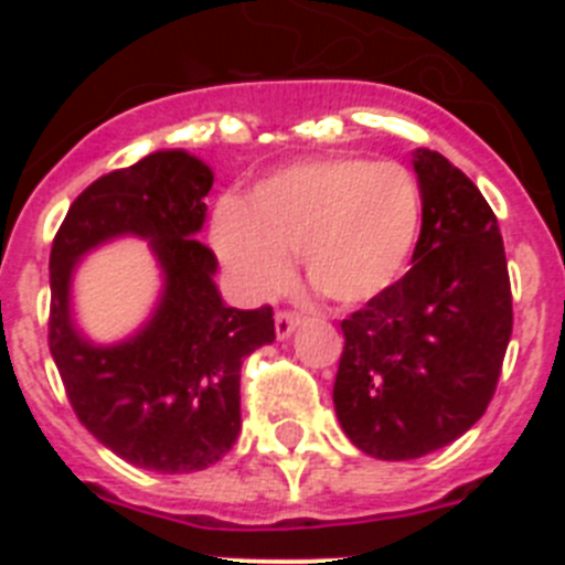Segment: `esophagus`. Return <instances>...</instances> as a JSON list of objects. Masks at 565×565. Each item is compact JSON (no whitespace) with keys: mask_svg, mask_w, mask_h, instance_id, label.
<instances>
[{"mask_svg":"<svg viewBox=\"0 0 565 565\" xmlns=\"http://www.w3.org/2000/svg\"><path fill=\"white\" fill-rule=\"evenodd\" d=\"M297 326H299V317L291 311H277V317H274V331H277L279 339L291 337V331Z\"/></svg>","mask_w":565,"mask_h":565,"instance_id":"1","label":"esophagus"}]
</instances>
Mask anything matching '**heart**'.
Masks as SVG:
<instances>
[{
  "instance_id": "obj_1",
  "label": "heart",
  "mask_w": 565,
  "mask_h": 565,
  "mask_svg": "<svg viewBox=\"0 0 565 565\" xmlns=\"http://www.w3.org/2000/svg\"><path fill=\"white\" fill-rule=\"evenodd\" d=\"M422 192L396 161L317 158L279 169L214 221V246L248 297L286 286L302 257L308 286L333 306L367 302L402 271L416 243Z\"/></svg>"
}]
</instances>
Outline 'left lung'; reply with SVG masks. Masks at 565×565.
<instances>
[{
	"label": "left lung",
	"mask_w": 565,
	"mask_h": 565,
	"mask_svg": "<svg viewBox=\"0 0 565 565\" xmlns=\"http://www.w3.org/2000/svg\"><path fill=\"white\" fill-rule=\"evenodd\" d=\"M422 234L411 271L342 319L333 407L344 436L411 461L472 427L495 396L512 337L498 217L444 154L418 149Z\"/></svg>",
	"instance_id": "left-lung-1"
}]
</instances>
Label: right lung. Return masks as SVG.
Wrapping results in <instances>:
<instances>
[{"mask_svg": "<svg viewBox=\"0 0 565 565\" xmlns=\"http://www.w3.org/2000/svg\"><path fill=\"white\" fill-rule=\"evenodd\" d=\"M214 174L183 149L147 154L78 194L50 252V353L78 422L104 447L152 472H198L239 433V364L274 342L271 306L228 308L217 257L198 239ZM121 233L153 239L164 294L132 340L93 345L68 319V277L89 247Z\"/></svg>", "mask_w": 565, "mask_h": 565, "instance_id": "add662e5", "label": "right lung"}]
</instances>
